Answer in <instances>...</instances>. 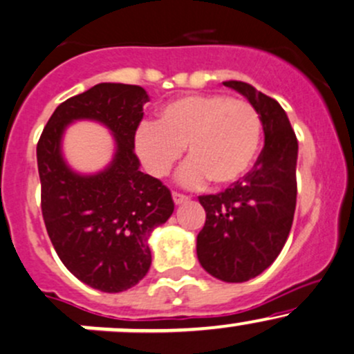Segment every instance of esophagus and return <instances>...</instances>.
<instances>
[{
    "label": "esophagus",
    "instance_id": "obj_1",
    "mask_svg": "<svg viewBox=\"0 0 354 354\" xmlns=\"http://www.w3.org/2000/svg\"><path fill=\"white\" fill-rule=\"evenodd\" d=\"M173 201L174 205H181L185 203V201H188V196L181 195V193H173Z\"/></svg>",
    "mask_w": 354,
    "mask_h": 354
}]
</instances>
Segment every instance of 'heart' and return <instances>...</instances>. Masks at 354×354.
<instances>
[{
  "label": "heart",
  "instance_id": "heart-1",
  "mask_svg": "<svg viewBox=\"0 0 354 354\" xmlns=\"http://www.w3.org/2000/svg\"><path fill=\"white\" fill-rule=\"evenodd\" d=\"M262 141V119L245 100L225 94H196L174 99L159 111L158 122H145L134 146L145 168L161 178L180 161H188L178 181L186 188L234 185L254 166Z\"/></svg>",
  "mask_w": 354,
  "mask_h": 354
}]
</instances>
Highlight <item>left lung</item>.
Segmentation results:
<instances>
[{"instance_id":"left-lung-1","label":"left lung","mask_w":354,"mask_h":354,"mask_svg":"<svg viewBox=\"0 0 354 354\" xmlns=\"http://www.w3.org/2000/svg\"><path fill=\"white\" fill-rule=\"evenodd\" d=\"M262 119L263 147L245 176L216 195L200 196L207 212L196 236L201 267L223 282H245L272 266L296 212L297 138L281 104L250 84L228 80Z\"/></svg>"}]
</instances>
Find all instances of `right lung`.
<instances>
[{"label":"right lung","instance_id":"obj_1","mask_svg":"<svg viewBox=\"0 0 354 354\" xmlns=\"http://www.w3.org/2000/svg\"><path fill=\"white\" fill-rule=\"evenodd\" d=\"M149 95L139 85L97 84L55 109L37 146L41 213L53 248L84 284L122 292L151 267L153 230L173 215L169 189L145 174L134 136ZM75 120H95L115 136V156L92 175L73 171L61 151L64 131Z\"/></svg>","mask_w":354,"mask_h":354}]
</instances>
